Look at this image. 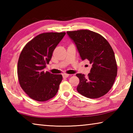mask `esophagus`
<instances>
[{"label": "esophagus", "mask_w": 133, "mask_h": 133, "mask_svg": "<svg viewBox=\"0 0 133 133\" xmlns=\"http://www.w3.org/2000/svg\"><path fill=\"white\" fill-rule=\"evenodd\" d=\"M69 75H68V74L64 73V74H63V78H67L69 76Z\"/></svg>", "instance_id": "obj_1"}]
</instances>
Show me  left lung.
<instances>
[{
	"label": "left lung",
	"mask_w": 133,
	"mask_h": 133,
	"mask_svg": "<svg viewBox=\"0 0 133 133\" xmlns=\"http://www.w3.org/2000/svg\"><path fill=\"white\" fill-rule=\"evenodd\" d=\"M75 42L82 59L92 64L90 73L76 75L80 80L77 90L83 96L98 98L107 94L113 85L117 74L115 55L107 40L89 30L67 31Z\"/></svg>",
	"instance_id": "obj_1"
}]
</instances>
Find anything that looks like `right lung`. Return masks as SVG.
Returning a JSON list of instances; mask_svg holds the SVG:
<instances>
[{
    "instance_id": "add662e5",
    "label": "right lung",
    "mask_w": 133,
    "mask_h": 133,
    "mask_svg": "<svg viewBox=\"0 0 133 133\" xmlns=\"http://www.w3.org/2000/svg\"><path fill=\"white\" fill-rule=\"evenodd\" d=\"M65 35V32L40 34L25 45L20 55L17 63L19 84L33 100L45 102L57 93L62 76L44 72V69Z\"/></svg>"
}]
</instances>
